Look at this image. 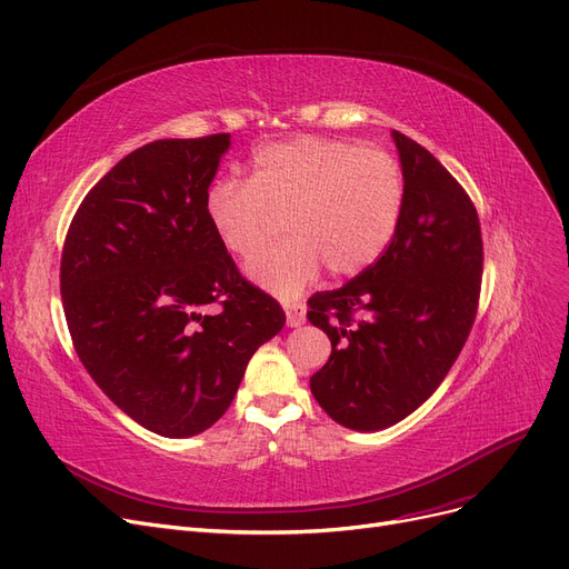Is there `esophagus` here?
I'll return each mask as SVG.
<instances>
[{
	"label": "esophagus",
	"mask_w": 569,
	"mask_h": 569,
	"mask_svg": "<svg viewBox=\"0 0 569 569\" xmlns=\"http://www.w3.org/2000/svg\"><path fill=\"white\" fill-rule=\"evenodd\" d=\"M287 327H301L306 322V306L303 303H287Z\"/></svg>",
	"instance_id": "esophagus-1"
}]
</instances>
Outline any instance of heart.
I'll return each mask as SVG.
<instances>
[{
	"mask_svg": "<svg viewBox=\"0 0 569 569\" xmlns=\"http://www.w3.org/2000/svg\"><path fill=\"white\" fill-rule=\"evenodd\" d=\"M401 210L403 174L392 153L315 134L259 147L247 181L221 179L206 196L214 236L242 259L263 252L284 217L291 238L247 263V276L282 299L299 297L322 266L333 278L367 270Z\"/></svg>",
	"mask_w": 569,
	"mask_h": 569,
	"instance_id": "obj_1",
	"label": "heart"
}]
</instances>
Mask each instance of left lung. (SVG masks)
Here are the masks:
<instances>
[{"mask_svg": "<svg viewBox=\"0 0 569 569\" xmlns=\"http://www.w3.org/2000/svg\"><path fill=\"white\" fill-rule=\"evenodd\" d=\"M403 210L382 257L355 280L308 301L331 340L310 378L325 411L348 429L378 431L411 416L456 363L479 306V214L435 156L392 130Z\"/></svg>", "mask_w": 569, "mask_h": 569, "instance_id": "obj_1", "label": "left lung"}]
</instances>
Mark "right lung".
<instances>
[{
	"label": "right lung",
	"mask_w": 569,
	"mask_h": 569,
	"mask_svg": "<svg viewBox=\"0 0 569 569\" xmlns=\"http://www.w3.org/2000/svg\"><path fill=\"white\" fill-rule=\"evenodd\" d=\"M229 147L221 132L134 149L88 191L64 238L60 293L81 363L126 416L168 439L212 427L247 361L284 327L206 214Z\"/></svg>",
	"instance_id": "right-lung-1"
}]
</instances>
